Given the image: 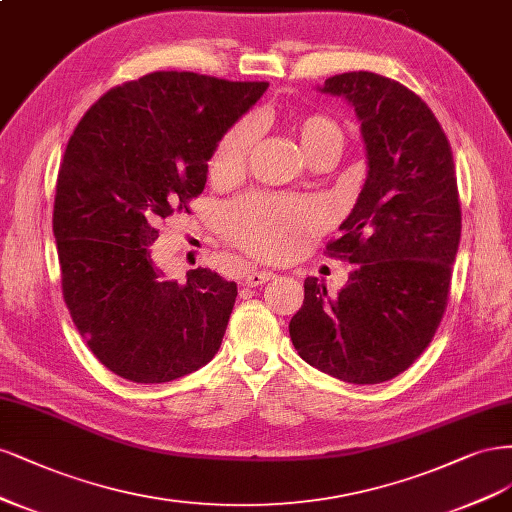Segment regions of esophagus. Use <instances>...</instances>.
Here are the masks:
<instances>
[{
  "label": "esophagus",
  "instance_id": "34e87169",
  "mask_svg": "<svg viewBox=\"0 0 512 512\" xmlns=\"http://www.w3.org/2000/svg\"><path fill=\"white\" fill-rule=\"evenodd\" d=\"M274 278V272L270 270H253L244 276V285L246 287H259L263 283H268V280Z\"/></svg>",
  "mask_w": 512,
  "mask_h": 512
}]
</instances>
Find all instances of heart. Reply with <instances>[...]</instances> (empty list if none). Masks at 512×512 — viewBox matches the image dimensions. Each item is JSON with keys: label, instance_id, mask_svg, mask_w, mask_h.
<instances>
[{"label": "heart", "instance_id": "obj_1", "mask_svg": "<svg viewBox=\"0 0 512 512\" xmlns=\"http://www.w3.org/2000/svg\"><path fill=\"white\" fill-rule=\"evenodd\" d=\"M293 131L308 159L329 151V148H342L344 142L338 123L323 114H306V117L295 119ZM253 140L255 125L249 119L227 129L210 157V176L217 183L236 180L244 172ZM312 225H315V212L308 206L274 200V197H242L223 212L227 236L236 240L242 249L266 259L293 255L300 249Z\"/></svg>", "mask_w": 512, "mask_h": 512}]
</instances>
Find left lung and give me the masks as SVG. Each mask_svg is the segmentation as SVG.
<instances>
[{
  "label": "left lung",
  "mask_w": 512,
  "mask_h": 512,
  "mask_svg": "<svg viewBox=\"0 0 512 512\" xmlns=\"http://www.w3.org/2000/svg\"><path fill=\"white\" fill-rule=\"evenodd\" d=\"M317 89L355 110L368 174L327 244L355 270L338 295L308 276L289 336L306 364L376 385L415 364L447 308L461 236L455 163L434 112L400 82L346 72Z\"/></svg>",
  "instance_id": "left-lung-1"
}]
</instances>
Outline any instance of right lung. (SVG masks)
<instances>
[{"label":"right lung","mask_w":512,"mask_h":512,"mask_svg":"<svg viewBox=\"0 0 512 512\" xmlns=\"http://www.w3.org/2000/svg\"><path fill=\"white\" fill-rule=\"evenodd\" d=\"M266 89L146 74L102 95L65 148L53 210L63 300L93 355L131 383L174 381L219 351L236 283L208 268L168 280L151 244L163 219L189 212L214 146Z\"/></svg>","instance_id":"right-lung-1"}]
</instances>
